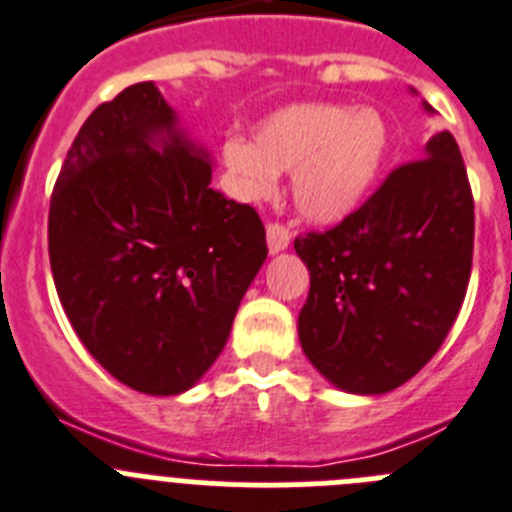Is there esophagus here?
I'll return each instance as SVG.
<instances>
[{
	"mask_svg": "<svg viewBox=\"0 0 512 512\" xmlns=\"http://www.w3.org/2000/svg\"><path fill=\"white\" fill-rule=\"evenodd\" d=\"M290 245V229L285 227V224L280 222H270L267 224V247H270V252H283L288 250Z\"/></svg>",
	"mask_w": 512,
	"mask_h": 512,
	"instance_id": "34e87169",
	"label": "esophagus"
}]
</instances>
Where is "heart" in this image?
<instances>
[{
	"label": "heart",
	"mask_w": 512,
	"mask_h": 512,
	"mask_svg": "<svg viewBox=\"0 0 512 512\" xmlns=\"http://www.w3.org/2000/svg\"><path fill=\"white\" fill-rule=\"evenodd\" d=\"M388 153V124L375 109L296 104L257 127L255 142L229 137L224 165L245 199H267L278 173L296 170L293 199L313 222H339L357 209Z\"/></svg>",
	"instance_id": "heart-1"
}]
</instances>
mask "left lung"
I'll return each mask as SVG.
<instances>
[{
  "mask_svg": "<svg viewBox=\"0 0 512 512\" xmlns=\"http://www.w3.org/2000/svg\"><path fill=\"white\" fill-rule=\"evenodd\" d=\"M423 155L390 170L336 227L293 242L311 273L298 313L301 347L347 393L380 395L411 380L439 352L467 296L474 252L467 168L446 130Z\"/></svg>",
  "mask_w": 512,
  "mask_h": 512,
  "instance_id": "obj_1",
  "label": "left lung"
}]
</instances>
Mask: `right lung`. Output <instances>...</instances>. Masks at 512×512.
<instances>
[{"label": "right lung", "instance_id": "add662e5", "mask_svg": "<svg viewBox=\"0 0 512 512\" xmlns=\"http://www.w3.org/2000/svg\"><path fill=\"white\" fill-rule=\"evenodd\" d=\"M168 136L166 150L152 147ZM153 81L127 86L78 130L48 216L55 290L109 375L178 395L214 365L267 257L252 206L214 191Z\"/></svg>", "mask_w": 512, "mask_h": 512}]
</instances>
